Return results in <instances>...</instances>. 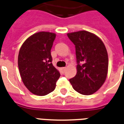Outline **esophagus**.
I'll list each match as a JSON object with an SVG mask.
<instances>
[{"instance_id":"1","label":"esophagus","mask_w":124,"mask_h":124,"mask_svg":"<svg viewBox=\"0 0 124 124\" xmlns=\"http://www.w3.org/2000/svg\"><path fill=\"white\" fill-rule=\"evenodd\" d=\"M61 69H62V70H63V71H65V69H66V67H62V68H61Z\"/></svg>"}]
</instances>
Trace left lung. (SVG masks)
I'll return each instance as SVG.
<instances>
[{"mask_svg":"<svg viewBox=\"0 0 124 124\" xmlns=\"http://www.w3.org/2000/svg\"><path fill=\"white\" fill-rule=\"evenodd\" d=\"M76 47L77 74L69 79L72 88L84 95L97 91L108 74V58L105 45L96 35L86 31L67 33Z\"/></svg>","mask_w":124,"mask_h":124,"instance_id":"left-lung-1","label":"left lung"}]
</instances>
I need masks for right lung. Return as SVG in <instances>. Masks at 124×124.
Segmentation results:
<instances>
[{
	"mask_svg": "<svg viewBox=\"0 0 124 124\" xmlns=\"http://www.w3.org/2000/svg\"><path fill=\"white\" fill-rule=\"evenodd\" d=\"M54 33H35L25 40L19 50L18 67L24 85L33 94L45 96L52 92L60 78L53 65L51 48L55 38Z\"/></svg>",
	"mask_w": 124,
	"mask_h": 124,
	"instance_id": "1",
	"label": "right lung"
}]
</instances>
